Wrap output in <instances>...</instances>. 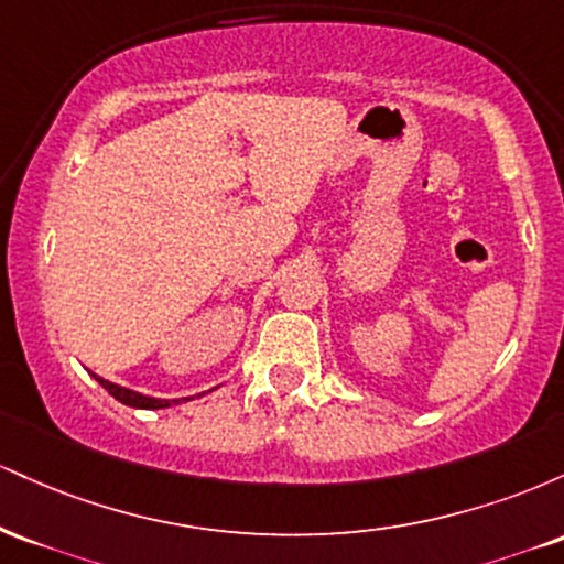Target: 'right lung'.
Returning <instances> with one entry per match:
<instances>
[{"mask_svg": "<svg viewBox=\"0 0 564 564\" xmlns=\"http://www.w3.org/2000/svg\"><path fill=\"white\" fill-rule=\"evenodd\" d=\"M95 377V373H93ZM97 384L102 387V390H108L113 394L119 403H124L129 408H142V411H159V408H172V405H180V403H187L191 398H174V400H161V398H151V394H142V392H134V390H127V387L121 384H113V381L102 379V377H95ZM204 394V392H200ZM198 394V398H200Z\"/></svg>", "mask_w": 564, "mask_h": 564, "instance_id": "obj_1", "label": "right lung"}]
</instances>
